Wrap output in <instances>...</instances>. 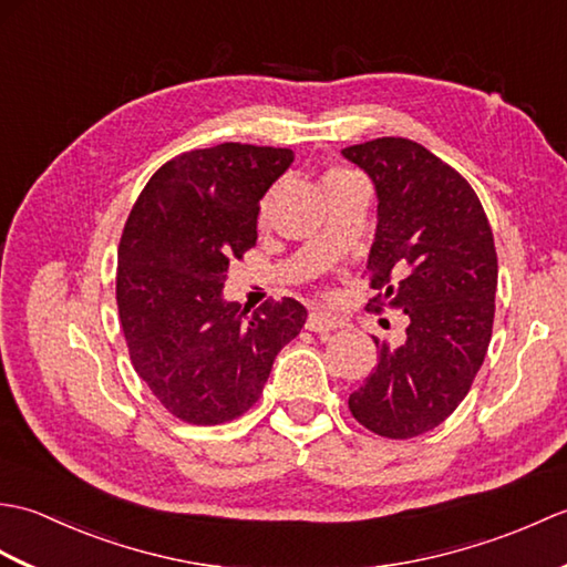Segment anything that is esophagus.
<instances>
[{
    "label": "esophagus",
    "instance_id": "obj_1",
    "mask_svg": "<svg viewBox=\"0 0 567 567\" xmlns=\"http://www.w3.org/2000/svg\"><path fill=\"white\" fill-rule=\"evenodd\" d=\"M341 327V321L327 315V311H311L309 319H307V329L315 331V333H329L336 331Z\"/></svg>",
    "mask_w": 567,
    "mask_h": 567
}]
</instances>
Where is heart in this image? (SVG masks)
<instances>
[{
    "label": "heart",
    "mask_w": 567,
    "mask_h": 567,
    "mask_svg": "<svg viewBox=\"0 0 567 567\" xmlns=\"http://www.w3.org/2000/svg\"><path fill=\"white\" fill-rule=\"evenodd\" d=\"M336 175H346V171H331L327 177H336ZM327 177H323V179H327Z\"/></svg>",
    "instance_id": "obj_1"
}]
</instances>
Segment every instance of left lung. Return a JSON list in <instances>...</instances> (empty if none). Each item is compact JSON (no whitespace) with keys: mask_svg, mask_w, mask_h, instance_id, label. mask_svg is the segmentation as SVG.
I'll use <instances>...</instances> for the list:
<instances>
[{"mask_svg":"<svg viewBox=\"0 0 567 567\" xmlns=\"http://www.w3.org/2000/svg\"><path fill=\"white\" fill-rule=\"evenodd\" d=\"M378 195L368 270L382 305L409 317L404 341L375 339L378 365L348 400L384 439L436 429L465 400L492 339L497 250L475 189L431 151L384 136L341 151Z\"/></svg>","mask_w":567,"mask_h":567,"instance_id":"1","label":"left lung"}]
</instances>
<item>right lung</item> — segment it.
I'll use <instances>...</instances> for the list:
<instances>
[{
	"instance_id": "1",
	"label": "right lung",
	"mask_w": 567,
	"mask_h": 567,
	"mask_svg": "<svg viewBox=\"0 0 567 567\" xmlns=\"http://www.w3.org/2000/svg\"><path fill=\"white\" fill-rule=\"evenodd\" d=\"M290 148L219 143L167 161L143 187L118 244L116 305L141 380L173 416L231 421L258 402L275 355L302 331L292 297L248 315L224 299L228 260L258 240L260 199Z\"/></svg>"
}]
</instances>
